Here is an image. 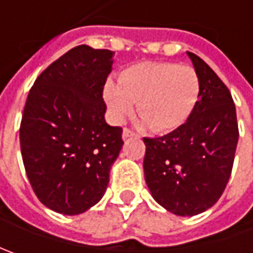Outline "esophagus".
I'll use <instances>...</instances> for the list:
<instances>
[{"instance_id": "obj_1", "label": "esophagus", "mask_w": 253, "mask_h": 253, "mask_svg": "<svg viewBox=\"0 0 253 253\" xmlns=\"http://www.w3.org/2000/svg\"><path fill=\"white\" fill-rule=\"evenodd\" d=\"M133 135H135V133H133V132L129 131V129H128V128H125V129H124V131H122V139H124V141H125V139H128V138H132V136H133Z\"/></svg>"}]
</instances>
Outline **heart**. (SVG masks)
Masks as SVG:
<instances>
[{"mask_svg":"<svg viewBox=\"0 0 253 253\" xmlns=\"http://www.w3.org/2000/svg\"><path fill=\"white\" fill-rule=\"evenodd\" d=\"M196 70L169 62H142L120 74V83L108 79L102 97L111 120L121 124L133 111L155 133H168L183 126L200 100Z\"/></svg>","mask_w":253,"mask_h":253,"instance_id":"obj_1","label":"heart"}]
</instances>
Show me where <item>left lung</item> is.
<instances>
[{
    "instance_id": "obj_1",
    "label": "left lung",
    "mask_w": 253,
    "mask_h": 253,
    "mask_svg": "<svg viewBox=\"0 0 253 253\" xmlns=\"http://www.w3.org/2000/svg\"><path fill=\"white\" fill-rule=\"evenodd\" d=\"M200 100L187 122L161 138H143V171L156 203L181 217L211 209L227 187L239 132L227 85L197 54Z\"/></svg>"
}]
</instances>
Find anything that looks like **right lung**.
Segmentation results:
<instances>
[{
    "label": "right lung",
    "instance_id": "1",
    "mask_svg": "<svg viewBox=\"0 0 253 253\" xmlns=\"http://www.w3.org/2000/svg\"><path fill=\"white\" fill-rule=\"evenodd\" d=\"M114 52L80 44L36 79L19 129L26 176L36 197L64 215L102 199L122 145V129L105 118L102 88Z\"/></svg>",
    "mask_w": 253,
    "mask_h": 253
}]
</instances>
